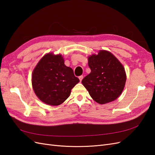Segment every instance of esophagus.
<instances>
[{"label":"esophagus","mask_w":155,"mask_h":155,"mask_svg":"<svg viewBox=\"0 0 155 155\" xmlns=\"http://www.w3.org/2000/svg\"><path fill=\"white\" fill-rule=\"evenodd\" d=\"M83 76H79V80H80V81H81V80L83 79Z\"/></svg>","instance_id":"34e87169"}]
</instances>
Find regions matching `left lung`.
Wrapping results in <instances>:
<instances>
[{"instance_id":"obj_1","label":"left lung","mask_w":155,"mask_h":155,"mask_svg":"<svg viewBox=\"0 0 155 155\" xmlns=\"http://www.w3.org/2000/svg\"><path fill=\"white\" fill-rule=\"evenodd\" d=\"M91 72L83 79L82 84L92 99L100 104L116 100L122 92L126 81L123 65L110 51L100 50L89 56Z\"/></svg>"}]
</instances>
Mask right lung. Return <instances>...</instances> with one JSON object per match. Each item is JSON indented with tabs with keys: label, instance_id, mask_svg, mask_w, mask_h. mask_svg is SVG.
<instances>
[{
	"label": "right lung",
	"instance_id": "obj_1",
	"mask_svg": "<svg viewBox=\"0 0 155 155\" xmlns=\"http://www.w3.org/2000/svg\"><path fill=\"white\" fill-rule=\"evenodd\" d=\"M79 82L73 70L64 64L62 55L52 53L41 58L31 76L32 87L36 96L49 105L63 104Z\"/></svg>",
	"mask_w": 155,
	"mask_h": 155
}]
</instances>
